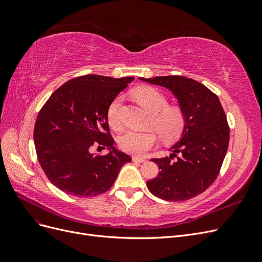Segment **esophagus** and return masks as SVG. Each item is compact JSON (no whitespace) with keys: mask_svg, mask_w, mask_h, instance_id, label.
I'll return each instance as SVG.
<instances>
[{"mask_svg":"<svg viewBox=\"0 0 262 262\" xmlns=\"http://www.w3.org/2000/svg\"><path fill=\"white\" fill-rule=\"evenodd\" d=\"M132 161H133L134 163H145V162H146L145 158H143V157H138V156H134V157L132 158Z\"/></svg>","mask_w":262,"mask_h":262,"instance_id":"esophagus-1","label":"esophagus"}]
</instances>
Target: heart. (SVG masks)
<instances>
[{
	"label": "heart",
	"instance_id": "obj_1",
	"mask_svg": "<svg viewBox=\"0 0 262 262\" xmlns=\"http://www.w3.org/2000/svg\"><path fill=\"white\" fill-rule=\"evenodd\" d=\"M134 97L153 114L150 125L154 126L162 139L171 141L181 136L186 125V116L181 109L168 107V99L162 92L153 87H142L134 92ZM121 106L122 99L118 97L110 104L107 112L108 122L115 130H120L122 126ZM156 143L157 137L152 131L129 130L119 139L122 150L138 156L144 155Z\"/></svg>",
	"mask_w": 262,
	"mask_h": 262
}]
</instances>
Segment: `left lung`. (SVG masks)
<instances>
[{
    "mask_svg": "<svg viewBox=\"0 0 262 262\" xmlns=\"http://www.w3.org/2000/svg\"><path fill=\"white\" fill-rule=\"evenodd\" d=\"M166 87L186 116L181 139L169 157L152 158L161 171L147 188L166 201H185L204 192L219 176L227 152L229 126L219 97L207 86L185 76L140 77Z\"/></svg>",
    "mask_w": 262,
    "mask_h": 262,
    "instance_id": "obj_1",
    "label": "left lung"
}]
</instances>
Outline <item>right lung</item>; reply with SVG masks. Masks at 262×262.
I'll return each mask as SVG.
<instances>
[{
    "label": "right lung",
    "instance_id": "right-lung-1",
    "mask_svg": "<svg viewBox=\"0 0 262 262\" xmlns=\"http://www.w3.org/2000/svg\"><path fill=\"white\" fill-rule=\"evenodd\" d=\"M134 77L78 76L52 93L39 112L34 140L39 164L52 184L71 195L95 196L112 188L131 157L114 144L107 112ZM110 149L90 153L93 146ZM99 146V147H100Z\"/></svg>",
    "mask_w": 262,
    "mask_h": 262
}]
</instances>
